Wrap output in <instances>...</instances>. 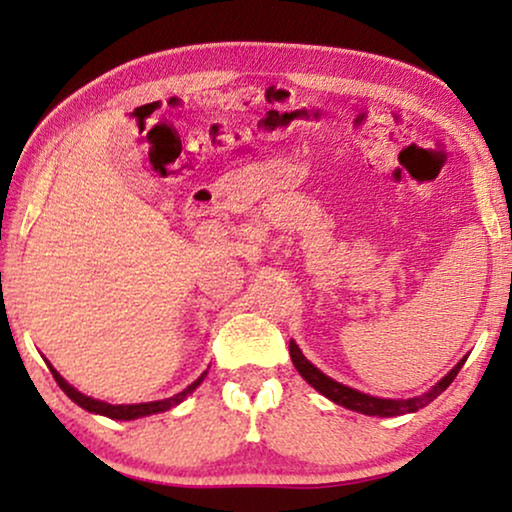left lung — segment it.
Returning a JSON list of instances; mask_svg holds the SVG:
<instances>
[{
    "mask_svg": "<svg viewBox=\"0 0 512 512\" xmlns=\"http://www.w3.org/2000/svg\"><path fill=\"white\" fill-rule=\"evenodd\" d=\"M289 354H291V361H293V366H296L298 373L303 375L305 382L312 384L319 394L331 398L333 403L342 405V408L361 412V415H370V417H398V415H408V412H417L419 408H424V405H429L433 398H438L447 387H450L452 380L457 377V373L466 361V359H461L457 366H454L450 373H447L443 380L436 384V387H431L429 391H426V394L412 396V398H398L396 401V398L368 396V394H363V391H356L352 387H345V384L331 380V377L321 373L317 366H312V363L305 359V354L300 352V347L293 340L289 342Z\"/></svg>",
    "mask_w": 512,
    "mask_h": 512,
    "instance_id": "8db88e82",
    "label": "left lung"
}]
</instances>
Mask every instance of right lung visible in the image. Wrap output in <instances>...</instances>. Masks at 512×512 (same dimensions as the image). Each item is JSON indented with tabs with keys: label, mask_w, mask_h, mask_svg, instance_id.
<instances>
[{
	"label": "right lung",
	"mask_w": 512,
	"mask_h": 512,
	"mask_svg": "<svg viewBox=\"0 0 512 512\" xmlns=\"http://www.w3.org/2000/svg\"><path fill=\"white\" fill-rule=\"evenodd\" d=\"M48 368H51V373L55 377V382H58V387L65 391V394L72 398L76 405H81L83 410L88 412H95V415H104L109 419H137V417H146V415H156V412H165L174 408V405H179L181 401L188 394H193L195 389L200 387V382L207 377V370L202 373L198 380L193 384H188L184 391H179V394H174L172 398H163V401H151V403H135V405H111V403H104V401H97V398H90L86 394H81V391H76L72 384H67L65 377H62L58 370H55L51 363H48Z\"/></svg>",
	"instance_id": "1"
}]
</instances>
